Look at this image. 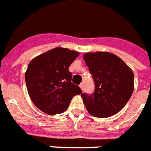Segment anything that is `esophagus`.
<instances>
[{"instance_id":"34e87169","label":"esophagus","mask_w":151,"mask_h":151,"mask_svg":"<svg viewBox=\"0 0 151 151\" xmlns=\"http://www.w3.org/2000/svg\"><path fill=\"white\" fill-rule=\"evenodd\" d=\"M80 88L82 89L83 91V89H84V84H83V83H81L80 84Z\"/></svg>"}]
</instances>
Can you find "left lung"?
<instances>
[{
    "instance_id": "8db88e82",
    "label": "left lung",
    "mask_w": 151,
    "mask_h": 151,
    "mask_svg": "<svg viewBox=\"0 0 151 151\" xmlns=\"http://www.w3.org/2000/svg\"><path fill=\"white\" fill-rule=\"evenodd\" d=\"M83 59L95 83L92 95L82 93L87 110L108 117L124 108L134 92V73L118 56L109 52L86 53Z\"/></svg>"
}]
</instances>
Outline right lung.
<instances>
[{
	"mask_svg": "<svg viewBox=\"0 0 151 151\" xmlns=\"http://www.w3.org/2000/svg\"><path fill=\"white\" fill-rule=\"evenodd\" d=\"M79 52L56 47L32 59L25 74L26 88L35 106L49 115L63 113L72 97L82 93L71 83L68 68Z\"/></svg>",
	"mask_w": 151,
	"mask_h": 151,
	"instance_id": "right-lung-1",
	"label": "right lung"
}]
</instances>
